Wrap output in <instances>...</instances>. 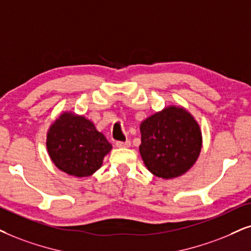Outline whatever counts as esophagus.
<instances>
[{"label":"esophagus","instance_id":"esophagus-1","mask_svg":"<svg viewBox=\"0 0 251 251\" xmlns=\"http://www.w3.org/2000/svg\"><path fill=\"white\" fill-rule=\"evenodd\" d=\"M116 146L118 148H128L129 146H131V142H129L128 140H126V141H117L116 142Z\"/></svg>","mask_w":251,"mask_h":251}]
</instances>
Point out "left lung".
Segmentation results:
<instances>
[{
  "label": "left lung",
  "instance_id": "1",
  "mask_svg": "<svg viewBox=\"0 0 251 251\" xmlns=\"http://www.w3.org/2000/svg\"><path fill=\"white\" fill-rule=\"evenodd\" d=\"M139 151L145 166L162 179L176 178L191 169L201 155V126L183 106L169 105L140 124Z\"/></svg>",
  "mask_w": 251,
  "mask_h": 251
}]
</instances>
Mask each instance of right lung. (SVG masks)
Instances as JSON below:
<instances>
[{"label": "right lung", "instance_id": "add662e5", "mask_svg": "<svg viewBox=\"0 0 251 251\" xmlns=\"http://www.w3.org/2000/svg\"><path fill=\"white\" fill-rule=\"evenodd\" d=\"M50 161L62 173L89 177L102 167L112 146L95 124L74 111H62L46 134Z\"/></svg>", "mask_w": 251, "mask_h": 251}]
</instances>
